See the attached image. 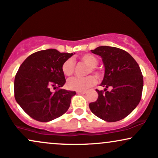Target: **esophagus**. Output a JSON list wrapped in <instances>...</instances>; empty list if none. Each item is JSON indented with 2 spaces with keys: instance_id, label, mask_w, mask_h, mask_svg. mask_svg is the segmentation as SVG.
Listing matches in <instances>:
<instances>
[{
  "instance_id": "34e87169",
  "label": "esophagus",
  "mask_w": 158,
  "mask_h": 158,
  "mask_svg": "<svg viewBox=\"0 0 158 158\" xmlns=\"http://www.w3.org/2000/svg\"><path fill=\"white\" fill-rule=\"evenodd\" d=\"M85 93H86V91H77V94H85Z\"/></svg>"
}]
</instances>
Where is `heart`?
<instances>
[{"label":"heart","mask_w":158,"mask_h":158,"mask_svg":"<svg viewBox=\"0 0 158 158\" xmlns=\"http://www.w3.org/2000/svg\"><path fill=\"white\" fill-rule=\"evenodd\" d=\"M80 60L89 66L86 74L94 73L97 77L101 75L100 70L97 67L98 60L94 56L90 53H86L80 57ZM61 71L67 77H70L75 72V61L72 58H68L62 64ZM96 83V78L93 75H88L83 77H73L68 81L67 83V88L70 90L83 91L94 85Z\"/></svg>","instance_id":"heart-1"}]
</instances>
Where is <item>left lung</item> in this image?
I'll use <instances>...</instances> for the list:
<instances>
[{"label":"left lung","instance_id":"1","mask_svg":"<svg viewBox=\"0 0 158 158\" xmlns=\"http://www.w3.org/2000/svg\"><path fill=\"white\" fill-rule=\"evenodd\" d=\"M91 51L102 58L106 72L101 85L106 89H96L98 99L89 104V108L106 122L123 119L141 99L143 80L139 64L127 52L115 47L100 46ZM108 87L111 91L106 90Z\"/></svg>","mask_w":158,"mask_h":158}]
</instances>
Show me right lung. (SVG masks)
I'll return each mask as SVG.
<instances>
[{"label": "right lung", "instance_id": "obj_1", "mask_svg": "<svg viewBox=\"0 0 158 158\" xmlns=\"http://www.w3.org/2000/svg\"><path fill=\"white\" fill-rule=\"evenodd\" d=\"M73 55L43 50L29 56L20 65L14 83L15 97L32 118L47 122L67 111L76 92L61 89L66 83L61 66Z\"/></svg>", "mask_w": 158, "mask_h": 158}]
</instances>
